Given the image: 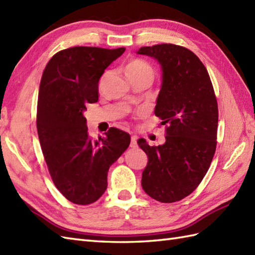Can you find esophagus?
Returning a JSON list of instances; mask_svg holds the SVG:
<instances>
[{
  "mask_svg": "<svg viewBox=\"0 0 255 255\" xmlns=\"http://www.w3.org/2000/svg\"><path fill=\"white\" fill-rule=\"evenodd\" d=\"M137 137L135 135H131V142H130V146L137 147Z\"/></svg>",
  "mask_w": 255,
  "mask_h": 255,
  "instance_id": "obj_1",
  "label": "esophagus"
}]
</instances>
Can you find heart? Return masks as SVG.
<instances>
[{
	"mask_svg": "<svg viewBox=\"0 0 255 255\" xmlns=\"http://www.w3.org/2000/svg\"><path fill=\"white\" fill-rule=\"evenodd\" d=\"M125 73L128 76H150L153 78V69L146 62L133 60L127 64Z\"/></svg>",
	"mask_w": 255,
	"mask_h": 255,
	"instance_id": "1",
	"label": "heart"
}]
</instances>
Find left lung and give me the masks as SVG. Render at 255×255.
Segmentation results:
<instances>
[{
  "instance_id": "left-lung-1",
  "label": "left lung",
  "mask_w": 255,
  "mask_h": 255,
  "mask_svg": "<svg viewBox=\"0 0 255 255\" xmlns=\"http://www.w3.org/2000/svg\"><path fill=\"white\" fill-rule=\"evenodd\" d=\"M137 54L156 60L162 84L155 116L166 125L165 143L138 145L147 155L141 185L163 203L179 201L194 191L208 171L216 149L218 109L210 76L199 57L175 44L142 46Z\"/></svg>"
}]
</instances>
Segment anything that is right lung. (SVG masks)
<instances>
[{"mask_svg": "<svg viewBox=\"0 0 255 255\" xmlns=\"http://www.w3.org/2000/svg\"><path fill=\"white\" fill-rule=\"evenodd\" d=\"M125 47L75 46L57 52L41 78L37 129L55 187L70 202H96L108 188V173L130 144L129 133L111 128L104 137L88 134L84 112L99 100V80Z\"/></svg>", "mask_w": 255, "mask_h": 255, "instance_id": "1", "label": "right lung"}]
</instances>
